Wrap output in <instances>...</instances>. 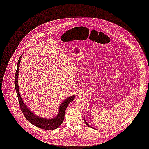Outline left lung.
<instances>
[{
    "instance_id": "1",
    "label": "left lung",
    "mask_w": 149,
    "mask_h": 149,
    "mask_svg": "<svg viewBox=\"0 0 149 149\" xmlns=\"http://www.w3.org/2000/svg\"><path fill=\"white\" fill-rule=\"evenodd\" d=\"M84 121H85V123H86V125H88V126H89V127H90V128H93V127H91V126H90V125L89 124H88V122H87V121H86V120H85V116H84Z\"/></svg>"
}]
</instances>
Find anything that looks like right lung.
Wrapping results in <instances>:
<instances>
[{"instance_id": "1", "label": "right lung", "mask_w": 149, "mask_h": 149, "mask_svg": "<svg viewBox=\"0 0 149 149\" xmlns=\"http://www.w3.org/2000/svg\"><path fill=\"white\" fill-rule=\"evenodd\" d=\"M23 54L20 56L19 59L18 61L17 71L15 75V88L16 90L17 97L19 100V103L20 105V108L21 111L26 119H27L31 124L36 126L38 128L46 130H52L58 128L60 125L62 124L64 119V113L66 110V108L68 105L75 98V95H72L70 97H67L60 104L59 107V111L57 115L54 118L52 119H47L42 118L38 115H36L33 112L30 111L27 107V105L24 103L19 89L18 86V75H19V65L21 63V59H22Z\"/></svg>"}]
</instances>
